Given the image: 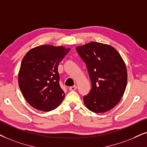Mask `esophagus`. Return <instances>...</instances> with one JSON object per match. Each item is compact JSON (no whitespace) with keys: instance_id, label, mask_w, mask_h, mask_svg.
I'll list each match as a JSON object with an SVG mask.
<instances>
[{"instance_id":"esophagus-1","label":"esophagus","mask_w":147,"mask_h":147,"mask_svg":"<svg viewBox=\"0 0 147 147\" xmlns=\"http://www.w3.org/2000/svg\"><path fill=\"white\" fill-rule=\"evenodd\" d=\"M77 90V86H76V85H74V86H72V87H69V90L70 91H74V90Z\"/></svg>"}]
</instances>
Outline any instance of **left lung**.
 Wrapping results in <instances>:
<instances>
[{
    "label": "left lung",
    "instance_id": "left-lung-1",
    "mask_svg": "<svg viewBox=\"0 0 147 147\" xmlns=\"http://www.w3.org/2000/svg\"><path fill=\"white\" fill-rule=\"evenodd\" d=\"M86 64L92 90L83 97L85 106L94 113L112 109L123 97L127 81L126 66L112 46L90 42L76 47Z\"/></svg>",
    "mask_w": 147,
    "mask_h": 147
}]
</instances>
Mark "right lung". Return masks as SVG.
Instances as JSON below:
<instances>
[{
	"label": "right lung",
	"mask_w": 147,
	"mask_h": 147,
	"mask_svg": "<svg viewBox=\"0 0 147 147\" xmlns=\"http://www.w3.org/2000/svg\"><path fill=\"white\" fill-rule=\"evenodd\" d=\"M70 50L45 45L31 49L24 57L18 83L22 95L34 109L51 111L64 100L65 94L60 85L57 68Z\"/></svg>",
	"instance_id": "1"
}]
</instances>
